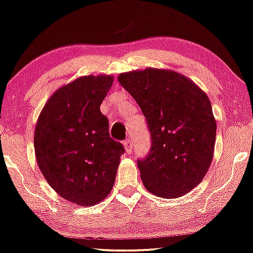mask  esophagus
Listing matches in <instances>:
<instances>
[{
	"mask_svg": "<svg viewBox=\"0 0 253 253\" xmlns=\"http://www.w3.org/2000/svg\"><path fill=\"white\" fill-rule=\"evenodd\" d=\"M124 149H126V154H131L132 152V142L130 139H126V141L123 142Z\"/></svg>",
	"mask_w": 253,
	"mask_h": 253,
	"instance_id": "esophagus-1",
	"label": "esophagus"
}]
</instances>
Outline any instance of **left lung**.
Returning <instances> with one entry per match:
<instances>
[{"label": "left lung", "instance_id": "left-lung-1", "mask_svg": "<svg viewBox=\"0 0 253 253\" xmlns=\"http://www.w3.org/2000/svg\"><path fill=\"white\" fill-rule=\"evenodd\" d=\"M117 80L138 103L151 133V150L138 161L145 189L162 198L191 191L213 158L217 123L208 95L170 69L132 70Z\"/></svg>", "mask_w": 253, "mask_h": 253}]
</instances>
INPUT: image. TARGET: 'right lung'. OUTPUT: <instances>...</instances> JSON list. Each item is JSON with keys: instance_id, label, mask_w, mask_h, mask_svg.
Here are the masks:
<instances>
[{"instance_id": "obj_1", "label": "right lung", "mask_w": 253, "mask_h": 253, "mask_svg": "<svg viewBox=\"0 0 253 253\" xmlns=\"http://www.w3.org/2000/svg\"><path fill=\"white\" fill-rule=\"evenodd\" d=\"M112 75H88L49 97L34 132L36 162L46 182L73 204L93 207L114 186L124 148L101 112Z\"/></svg>"}]
</instances>
